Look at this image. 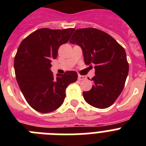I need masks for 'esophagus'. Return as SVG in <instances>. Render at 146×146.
I'll return each mask as SVG.
<instances>
[{"label": "esophagus", "mask_w": 146, "mask_h": 146, "mask_svg": "<svg viewBox=\"0 0 146 146\" xmlns=\"http://www.w3.org/2000/svg\"><path fill=\"white\" fill-rule=\"evenodd\" d=\"M86 79V76H82V75H79V76H78V80H83Z\"/></svg>", "instance_id": "1"}]
</instances>
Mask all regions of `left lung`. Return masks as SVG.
<instances>
[{"label":"left lung","instance_id":"left-lung-1","mask_svg":"<svg viewBox=\"0 0 146 146\" xmlns=\"http://www.w3.org/2000/svg\"><path fill=\"white\" fill-rule=\"evenodd\" d=\"M70 42L81 47L86 65L95 64L92 88L83 92L85 101L97 108H107L122 92L129 72L124 48L113 38L94 28L79 29Z\"/></svg>","mask_w":146,"mask_h":146}]
</instances>
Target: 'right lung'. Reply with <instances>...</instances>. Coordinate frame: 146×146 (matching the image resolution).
Here are the masks:
<instances>
[{
    "label": "right lung",
    "instance_id": "1",
    "mask_svg": "<svg viewBox=\"0 0 146 146\" xmlns=\"http://www.w3.org/2000/svg\"><path fill=\"white\" fill-rule=\"evenodd\" d=\"M74 29H40L23 40L14 59L16 79L26 102L41 113H50L64 103L66 89L77 80L75 71L54 77L51 60L59 47L68 42Z\"/></svg>",
    "mask_w": 146,
    "mask_h": 146
}]
</instances>
